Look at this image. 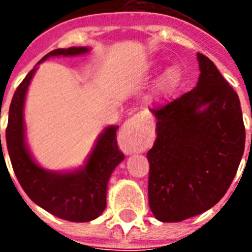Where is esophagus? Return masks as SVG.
I'll return each mask as SVG.
<instances>
[{"instance_id":"34e87169","label":"esophagus","mask_w":252,"mask_h":252,"mask_svg":"<svg viewBox=\"0 0 252 252\" xmlns=\"http://www.w3.org/2000/svg\"><path fill=\"white\" fill-rule=\"evenodd\" d=\"M142 138L144 134L141 130V118L139 116L131 117L123 126L121 131V140L126 142L130 149H135L139 144H141Z\"/></svg>"}]
</instances>
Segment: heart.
Wrapping results in <instances>:
<instances>
[{"label": "heart", "mask_w": 252, "mask_h": 252, "mask_svg": "<svg viewBox=\"0 0 252 252\" xmlns=\"http://www.w3.org/2000/svg\"><path fill=\"white\" fill-rule=\"evenodd\" d=\"M180 72L178 69V67H169L167 68L166 72L161 75V78L157 80L156 83V94L158 96L167 95V94L171 93L172 90L175 88V85L178 84V80H179Z\"/></svg>", "instance_id": "heart-1"}]
</instances>
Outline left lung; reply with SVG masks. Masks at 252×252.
<instances>
[{
	"label": "left lung",
	"instance_id": "1",
	"mask_svg": "<svg viewBox=\"0 0 252 252\" xmlns=\"http://www.w3.org/2000/svg\"><path fill=\"white\" fill-rule=\"evenodd\" d=\"M199 83L151 108L156 140L147 152L149 205L162 222H180L210 210L234 179L245 147L238 94L215 63L197 53Z\"/></svg>",
	"mask_w": 252,
	"mask_h": 252
}]
</instances>
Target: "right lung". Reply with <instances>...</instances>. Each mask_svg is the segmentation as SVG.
<instances>
[{"label":"right lung","mask_w":252,"mask_h":252,"mask_svg":"<svg viewBox=\"0 0 252 252\" xmlns=\"http://www.w3.org/2000/svg\"><path fill=\"white\" fill-rule=\"evenodd\" d=\"M86 47L57 48L51 56H75L88 52ZM36 68L30 70L17 88L9 106L6 142L16 177L28 196L53 216L70 222H89L106 208L107 183L113 169L123 161L117 145V126H108L98 138L85 167L73 173L58 174L40 168L28 152L24 141L23 106L25 94Z\"/></svg>","instance_id":"obj_1"}]
</instances>
